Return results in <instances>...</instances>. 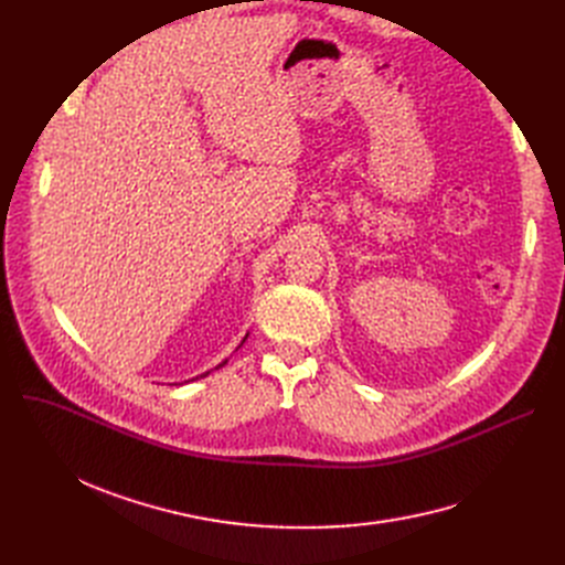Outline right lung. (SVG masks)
Returning a JSON list of instances; mask_svg holds the SVG:
<instances>
[{
    "label": "right lung",
    "mask_w": 565,
    "mask_h": 565,
    "mask_svg": "<svg viewBox=\"0 0 565 565\" xmlns=\"http://www.w3.org/2000/svg\"><path fill=\"white\" fill-rule=\"evenodd\" d=\"M247 337H249V332H247V334H245V339H243V341H241V345H243V343H245V341H247ZM241 345H237V348H241ZM237 348H235V350H237ZM226 362H228V360H224V362H222V364H220V366H224V364H226ZM220 366H215V369H220ZM207 373H211V371H205V373H201V375H196V377H192V380H199V377H205V375H207ZM185 382H190V380H185ZM181 384H183V382H181Z\"/></svg>",
    "instance_id": "obj_1"
}]
</instances>
